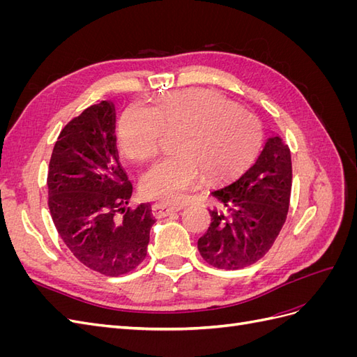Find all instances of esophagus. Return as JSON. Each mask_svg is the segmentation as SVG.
<instances>
[{
  "label": "esophagus",
  "mask_w": 357,
  "mask_h": 357,
  "mask_svg": "<svg viewBox=\"0 0 357 357\" xmlns=\"http://www.w3.org/2000/svg\"><path fill=\"white\" fill-rule=\"evenodd\" d=\"M178 210H181V207H178V205H167L162 202H156L152 207V214H153V218L162 219V218H167V215H169L171 213H176Z\"/></svg>",
  "instance_id": "34e87169"
}]
</instances>
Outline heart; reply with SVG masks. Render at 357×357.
<instances>
[{"instance_id":"heart-1","label":"heart","mask_w":357,"mask_h":357,"mask_svg":"<svg viewBox=\"0 0 357 357\" xmlns=\"http://www.w3.org/2000/svg\"><path fill=\"white\" fill-rule=\"evenodd\" d=\"M165 134H178L177 153L158 162L142 178L144 195L164 202L183 201L202 177L218 183L241 174L264 143L256 114L208 89L171 92L152 109L131 105L117 128L123 155L137 162L152 160Z\"/></svg>"}]
</instances>
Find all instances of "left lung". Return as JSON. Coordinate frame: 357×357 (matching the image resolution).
Masks as SVG:
<instances>
[{"mask_svg":"<svg viewBox=\"0 0 357 357\" xmlns=\"http://www.w3.org/2000/svg\"><path fill=\"white\" fill-rule=\"evenodd\" d=\"M290 190V149L271 137L253 167L229 186L211 192L219 205L208 210L211 223L198 240L204 261L240 269L264 257L286 222Z\"/></svg>","mask_w":357,"mask_h":357,"instance_id":"left-lung-1","label":"left lung"}]
</instances>
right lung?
<instances>
[{
    "instance_id": "1",
    "label": "right lung",
    "mask_w": 357,
    "mask_h": 357,
    "mask_svg": "<svg viewBox=\"0 0 357 357\" xmlns=\"http://www.w3.org/2000/svg\"><path fill=\"white\" fill-rule=\"evenodd\" d=\"M114 105H91L61 131L49 172V210L55 228L79 261L119 277L147 255L155 219L149 204L128 207L132 185L119 164Z\"/></svg>"
}]
</instances>
